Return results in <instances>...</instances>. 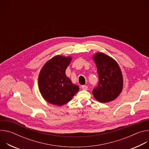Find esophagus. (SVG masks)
Masks as SVG:
<instances>
[{
  "instance_id": "obj_1",
  "label": "esophagus",
  "mask_w": 149,
  "mask_h": 149,
  "mask_svg": "<svg viewBox=\"0 0 149 149\" xmlns=\"http://www.w3.org/2000/svg\"><path fill=\"white\" fill-rule=\"evenodd\" d=\"M81 88L84 90H88V87L87 86H85V85H84V86H82Z\"/></svg>"
}]
</instances>
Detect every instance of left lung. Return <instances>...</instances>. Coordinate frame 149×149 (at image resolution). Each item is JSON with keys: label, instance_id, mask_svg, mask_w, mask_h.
<instances>
[{"label": "left lung", "instance_id": "1", "mask_svg": "<svg viewBox=\"0 0 149 149\" xmlns=\"http://www.w3.org/2000/svg\"><path fill=\"white\" fill-rule=\"evenodd\" d=\"M99 77L98 86L93 94L100 102L114 100L120 94L123 87V78L118 63L111 57L102 52L93 55Z\"/></svg>", "mask_w": 149, "mask_h": 149}]
</instances>
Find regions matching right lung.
I'll use <instances>...</instances> for the list:
<instances>
[{
	"label": "right lung",
	"mask_w": 149,
	"mask_h": 149,
	"mask_svg": "<svg viewBox=\"0 0 149 149\" xmlns=\"http://www.w3.org/2000/svg\"><path fill=\"white\" fill-rule=\"evenodd\" d=\"M71 56L56 55L41 68L38 77L39 91L48 102L58 106L67 104L78 92L79 87L72 84L65 74Z\"/></svg>",
	"instance_id": "obj_1"
}]
</instances>
